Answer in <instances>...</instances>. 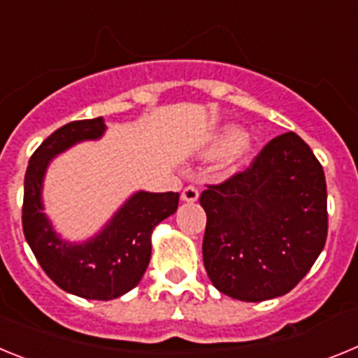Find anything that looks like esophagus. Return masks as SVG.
Instances as JSON below:
<instances>
[{
  "label": "esophagus",
  "mask_w": 358,
  "mask_h": 358,
  "mask_svg": "<svg viewBox=\"0 0 358 358\" xmlns=\"http://www.w3.org/2000/svg\"><path fill=\"white\" fill-rule=\"evenodd\" d=\"M181 199L186 202H195L199 199V189L195 188V186H186V188L182 189Z\"/></svg>",
  "instance_id": "1"
}]
</instances>
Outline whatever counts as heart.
Segmentation results:
<instances>
[{"label":"heart","instance_id":"1","mask_svg":"<svg viewBox=\"0 0 358 358\" xmlns=\"http://www.w3.org/2000/svg\"><path fill=\"white\" fill-rule=\"evenodd\" d=\"M231 146L234 147L231 149L233 159H236V157H240L242 154L248 152L249 143L245 138H240V132L236 131V129H227V131L224 132L222 136H218V140L215 141L213 152H222L226 150V148H230Z\"/></svg>","mask_w":358,"mask_h":358}]
</instances>
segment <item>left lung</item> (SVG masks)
Returning a JSON list of instances; mask_svg holds the SVG:
<instances>
[{
    "label": "left lung",
    "mask_w": 358,
    "mask_h": 358,
    "mask_svg": "<svg viewBox=\"0 0 358 358\" xmlns=\"http://www.w3.org/2000/svg\"><path fill=\"white\" fill-rule=\"evenodd\" d=\"M199 201L208 217V276L240 301L290 292L327 242V179L296 132L273 138L248 169L208 185Z\"/></svg>",
    "instance_id": "obj_1"
}]
</instances>
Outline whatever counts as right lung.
Wrapping results in <instances>:
<instances>
[{
  "label": "right lung",
  "mask_w": 358,
  "mask_h": 358,
  "mask_svg": "<svg viewBox=\"0 0 358 358\" xmlns=\"http://www.w3.org/2000/svg\"><path fill=\"white\" fill-rule=\"evenodd\" d=\"M103 131V120L93 118L52 132L28 161L23 195L24 238L44 273L66 292L98 301L123 296L140 283L150 262L152 229L179 206L176 192H138L93 240L82 245L62 242L41 211L44 170L53 156L82 140H96Z\"/></svg>",
  "instance_id": "1"
}]
</instances>
